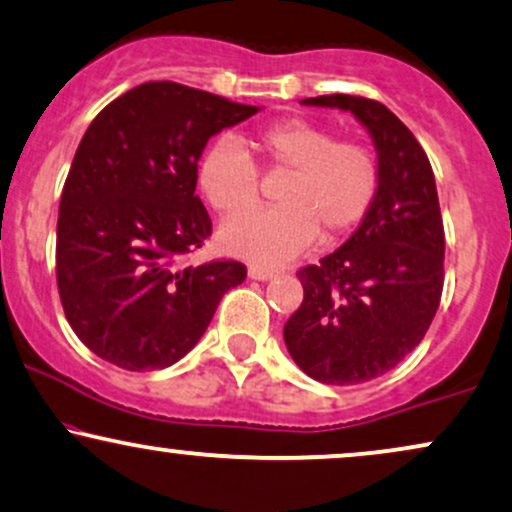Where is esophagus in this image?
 I'll use <instances>...</instances> for the list:
<instances>
[{"instance_id": "esophagus-1", "label": "esophagus", "mask_w": 512, "mask_h": 512, "mask_svg": "<svg viewBox=\"0 0 512 512\" xmlns=\"http://www.w3.org/2000/svg\"><path fill=\"white\" fill-rule=\"evenodd\" d=\"M248 276L255 281H269V279H274L276 272L274 269H264V267H250Z\"/></svg>"}]
</instances>
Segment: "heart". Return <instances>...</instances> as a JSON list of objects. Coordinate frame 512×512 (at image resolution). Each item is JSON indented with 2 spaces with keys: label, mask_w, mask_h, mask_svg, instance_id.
Masks as SVG:
<instances>
[{
  "label": "heart",
  "mask_w": 512,
  "mask_h": 512,
  "mask_svg": "<svg viewBox=\"0 0 512 512\" xmlns=\"http://www.w3.org/2000/svg\"><path fill=\"white\" fill-rule=\"evenodd\" d=\"M252 151L268 173H286L277 191L279 210L233 219L221 226L219 243L229 255L281 267L317 243L348 236L367 217L379 193V162L353 140H336L329 128L288 119L250 135L243 143L219 140L202 155L197 183L221 217H242L259 201Z\"/></svg>",
  "instance_id": "1"
}]
</instances>
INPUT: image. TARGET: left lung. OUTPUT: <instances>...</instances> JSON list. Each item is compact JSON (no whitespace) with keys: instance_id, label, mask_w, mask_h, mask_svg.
Returning <instances> with one entry per match:
<instances>
[{"instance_id":"obj_1","label":"left lung","mask_w":512,"mask_h":512,"mask_svg":"<svg viewBox=\"0 0 512 512\" xmlns=\"http://www.w3.org/2000/svg\"><path fill=\"white\" fill-rule=\"evenodd\" d=\"M300 104L360 121L377 150L379 193L353 236L298 274L305 298L283 326V341L307 377L362 384L420 346L439 310L446 240L434 171L384 104L353 95Z\"/></svg>"}]
</instances>
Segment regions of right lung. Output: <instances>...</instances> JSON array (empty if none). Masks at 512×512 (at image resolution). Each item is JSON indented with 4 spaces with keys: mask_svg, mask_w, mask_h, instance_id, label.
Segmentation results:
<instances>
[{
    "mask_svg": "<svg viewBox=\"0 0 512 512\" xmlns=\"http://www.w3.org/2000/svg\"><path fill=\"white\" fill-rule=\"evenodd\" d=\"M260 107L171 80L109 102L80 140L57 221V286L80 341L116 367L164 369L195 348L240 262L178 267L212 221L195 195L207 140Z\"/></svg>",
    "mask_w": 512,
    "mask_h": 512,
    "instance_id": "right-lung-1",
    "label": "right lung"
}]
</instances>
